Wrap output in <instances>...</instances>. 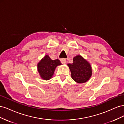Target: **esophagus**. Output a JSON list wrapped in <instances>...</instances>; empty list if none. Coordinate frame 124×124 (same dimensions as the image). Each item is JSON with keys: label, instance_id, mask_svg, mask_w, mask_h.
Segmentation results:
<instances>
[{"label": "esophagus", "instance_id": "34e87169", "mask_svg": "<svg viewBox=\"0 0 124 124\" xmlns=\"http://www.w3.org/2000/svg\"><path fill=\"white\" fill-rule=\"evenodd\" d=\"M61 62L62 63H63V64H65V63L67 62V60L65 58H62L61 59Z\"/></svg>", "mask_w": 124, "mask_h": 124}]
</instances>
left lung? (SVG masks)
Returning <instances> with one entry per match:
<instances>
[{
  "mask_svg": "<svg viewBox=\"0 0 124 124\" xmlns=\"http://www.w3.org/2000/svg\"><path fill=\"white\" fill-rule=\"evenodd\" d=\"M72 63H68L71 78L78 83H84L92 76V68L90 63L82 56L78 55L73 58Z\"/></svg>",
  "mask_w": 124,
  "mask_h": 124,
  "instance_id": "obj_1",
  "label": "left lung"
}]
</instances>
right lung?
Here are the masks:
<instances>
[{"label":"right lung","mask_w":124,"mask_h":124,"mask_svg":"<svg viewBox=\"0 0 124 124\" xmlns=\"http://www.w3.org/2000/svg\"><path fill=\"white\" fill-rule=\"evenodd\" d=\"M61 65L59 59L52 60L48 55H46L37 64V70L42 79L49 80L54 74L57 66Z\"/></svg>","instance_id":"1"}]
</instances>
